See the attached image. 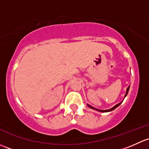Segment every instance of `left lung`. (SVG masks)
Masks as SVG:
<instances>
[{
    "instance_id": "8db88e82",
    "label": "left lung",
    "mask_w": 149,
    "mask_h": 149,
    "mask_svg": "<svg viewBox=\"0 0 149 149\" xmlns=\"http://www.w3.org/2000/svg\"><path fill=\"white\" fill-rule=\"evenodd\" d=\"M128 90H129V87H128V88H127V90H126V93H125V96L127 95V94H128ZM121 102H120V103H118V104H117V105H115V106L113 107V108H112L111 109H109V110H97V109H96V108H93V107H92L91 105H88V106L90 107V108H91L94 109V110H98V111H100V112H102V113H106V112H110V111H112V110H114V109H116V108H118V107L119 105H120V104H121Z\"/></svg>"
}]
</instances>
